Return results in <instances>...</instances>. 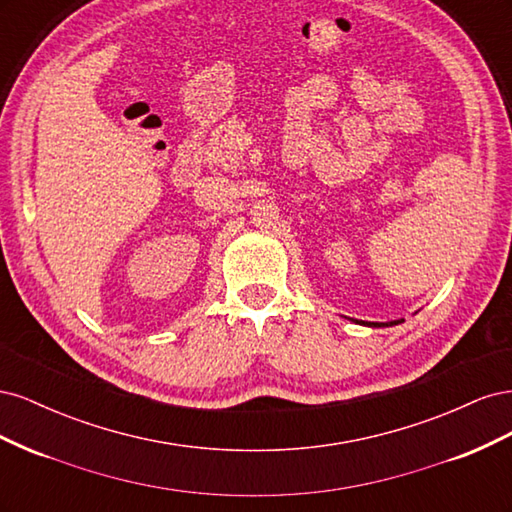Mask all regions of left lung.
<instances>
[{
	"label": "left lung",
	"instance_id": "obj_1",
	"mask_svg": "<svg viewBox=\"0 0 512 512\" xmlns=\"http://www.w3.org/2000/svg\"><path fill=\"white\" fill-rule=\"evenodd\" d=\"M399 322H404V320H393V322H369V327H393V324H399ZM361 324H367V322H361Z\"/></svg>",
	"mask_w": 512,
	"mask_h": 512
}]
</instances>
